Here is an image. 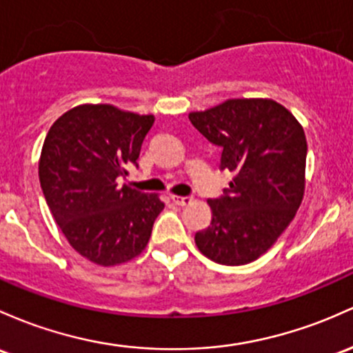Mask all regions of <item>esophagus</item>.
<instances>
[{
	"label": "esophagus",
	"mask_w": 353,
	"mask_h": 353,
	"mask_svg": "<svg viewBox=\"0 0 353 353\" xmlns=\"http://www.w3.org/2000/svg\"><path fill=\"white\" fill-rule=\"evenodd\" d=\"M172 201H174V204H177V206H189V204L192 203V197L172 196Z\"/></svg>",
	"instance_id": "34e87169"
}]
</instances>
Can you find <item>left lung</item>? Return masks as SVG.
<instances>
[{
	"label": "left lung",
	"mask_w": 353,
	"mask_h": 353,
	"mask_svg": "<svg viewBox=\"0 0 353 353\" xmlns=\"http://www.w3.org/2000/svg\"><path fill=\"white\" fill-rule=\"evenodd\" d=\"M189 120L223 149L219 168L234 174L224 196L208 201L212 219L196 233L197 250L219 265H248L274 245L303 199V127L271 99H230Z\"/></svg>",
	"instance_id": "obj_1"
}]
</instances>
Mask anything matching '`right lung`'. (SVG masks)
Wrapping results in <instances>:
<instances>
[{
  "mask_svg": "<svg viewBox=\"0 0 353 353\" xmlns=\"http://www.w3.org/2000/svg\"><path fill=\"white\" fill-rule=\"evenodd\" d=\"M154 120L110 103H83L46 134L38 162L46 204L70 246L95 265L139 256L164 209L159 194L119 184L137 164Z\"/></svg>",
  "mask_w": 353,
  "mask_h": 353,
  "instance_id": "add662e5",
  "label": "right lung"
}]
</instances>
